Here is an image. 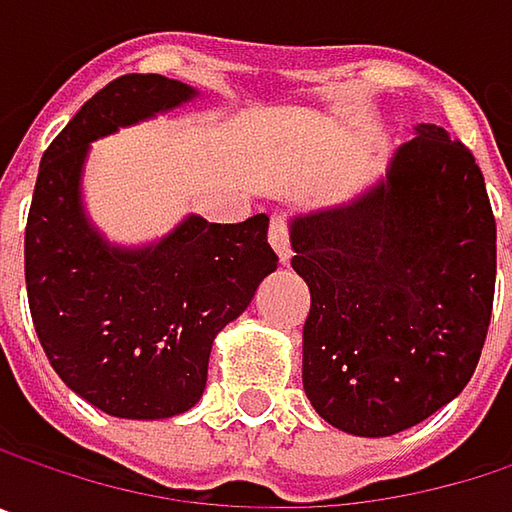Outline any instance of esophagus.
Returning <instances> with one entry per match:
<instances>
[{
  "instance_id": "34e87169",
  "label": "esophagus",
  "mask_w": 512,
  "mask_h": 512,
  "mask_svg": "<svg viewBox=\"0 0 512 512\" xmlns=\"http://www.w3.org/2000/svg\"><path fill=\"white\" fill-rule=\"evenodd\" d=\"M269 246L275 249L281 263L290 260V234H287V219L284 216H272V222H269Z\"/></svg>"
}]
</instances>
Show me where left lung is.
I'll use <instances>...</instances> for the list:
<instances>
[{
	"instance_id": "1",
	"label": "left lung",
	"mask_w": 512,
	"mask_h": 512,
	"mask_svg": "<svg viewBox=\"0 0 512 512\" xmlns=\"http://www.w3.org/2000/svg\"><path fill=\"white\" fill-rule=\"evenodd\" d=\"M311 290L302 385L323 421L379 439L468 385L495 296V219L471 151L418 124L350 201L290 219Z\"/></svg>"
}]
</instances>
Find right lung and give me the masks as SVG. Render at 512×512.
I'll list each match as a JSON object with an SVG mask.
<instances>
[{"mask_svg": "<svg viewBox=\"0 0 512 512\" xmlns=\"http://www.w3.org/2000/svg\"><path fill=\"white\" fill-rule=\"evenodd\" d=\"M159 73L97 91L55 136L38 168L26 225V290L38 341L70 391L115 418L159 421L192 409L216 335L275 272L269 216L216 225L186 216L145 246L109 243L85 213L91 142L192 103Z\"/></svg>", "mask_w": 512, "mask_h": 512, "instance_id": "add662e5", "label": "right lung"}]
</instances>
